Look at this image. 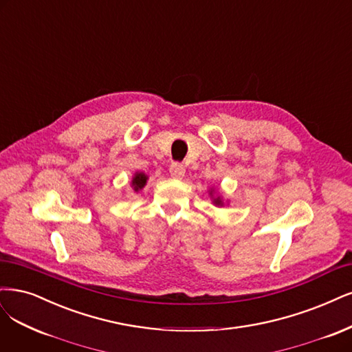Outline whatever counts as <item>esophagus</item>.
I'll return each instance as SVG.
<instances>
[{"label": "esophagus", "instance_id": "34e87169", "mask_svg": "<svg viewBox=\"0 0 352 352\" xmlns=\"http://www.w3.org/2000/svg\"><path fill=\"white\" fill-rule=\"evenodd\" d=\"M168 170H170V175L175 179H182V177L185 176V166L180 164V163H172Z\"/></svg>", "mask_w": 352, "mask_h": 352}]
</instances>
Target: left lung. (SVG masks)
<instances>
[{
    "mask_svg": "<svg viewBox=\"0 0 352 352\" xmlns=\"http://www.w3.org/2000/svg\"><path fill=\"white\" fill-rule=\"evenodd\" d=\"M211 193V195H212V190L210 192ZM215 205H218V207H223V205H224V202H223V198L221 197H217V198H214V201H212Z\"/></svg>",
    "mask_w": 352,
    "mask_h": 352,
    "instance_id": "left-lung-1",
    "label": "left lung"
}]
</instances>
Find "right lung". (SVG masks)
Here are the masks:
<instances>
[{
    "label": "right lung",
    "mask_w": 352,
    "mask_h": 352,
    "mask_svg": "<svg viewBox=\"0 0 352 352\" xmlns=\"http://www.w3.org/2000/svg\"><path fill=\"white\" fill-rule=\"evenodd\" d=\"M147 179H148L147 175L142 173V172H137L134 175V177H132L131 185H132V188H134L135 192H138V190H141L145 186V184H147Z\"/></svg>",
    "instance_id": "right-lung-1"
}]
</instances>
